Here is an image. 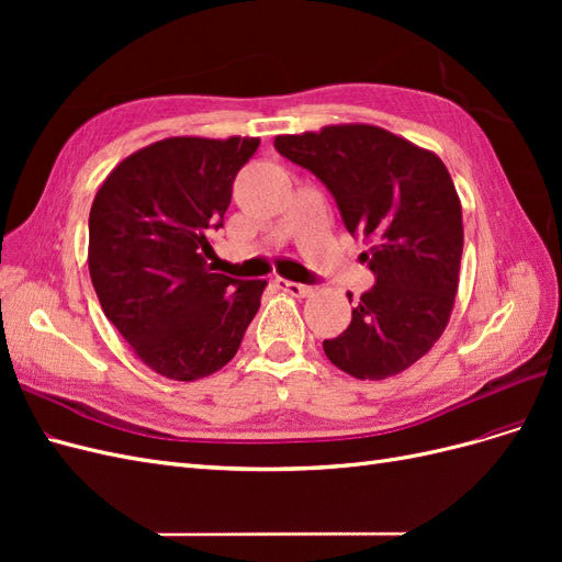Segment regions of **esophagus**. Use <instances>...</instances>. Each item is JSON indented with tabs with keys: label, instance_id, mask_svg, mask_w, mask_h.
<instances>
[{
	"label": "esophagus",
	"instance_id": "esophagus-1",
	"mask_svg": "<svg viewBox=\"0 0 562 562\" xmlns=\"http://www.w3.org/2000/svg\"><path fill=\"white\" fill-rule=\"evenodd\" d=\"M274 283H277L279 291H285V293H291L295 297H304V295L312 293V285H307V283H295V281H288V279H274Z\"/></svg>",
	"mask_w": 562,
	"mask_h": 562
}]
</instances>
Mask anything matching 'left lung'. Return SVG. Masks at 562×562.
<instances>
[{
    "label": "left lung",
    "mask_w": 562,
    "mask_h": 562,
    "mask_svg": "<svg viewBox=\"0 0 562 562\" xmlns=\"http://www.w3.org/2000/svg\"><path fill=\"white\" fill-rule=\"evenodd\" d=\"M274 147L326 184L347 232L370 241L361 260L375 285L323 351L359 380L411 368L448 326L462 262V203L446 164L368 124L277 135Z\"/></svg>",
    "instance_id": "left-lung-1"
}]
</instances>
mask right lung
I'll return each instance as SVG.
<instances>
[{
  "label": "right lung",
  "instance_id": "obj_1",
  "mask_svg": "<svg viewBox=\"0 0 562 562\" xmlns=\"http://www.w3.org/2000/svg\"><path fill=\"white\" fill-rule=\"evenodd\" d=\"M258 138H166L119 164L89 215V271L105 316L159 375L192 382L227 366L267 281L206 262L232 184Z\"/></svg>",
  "mask_w": 562,
  "mask_h": 562
}]
</instances>
